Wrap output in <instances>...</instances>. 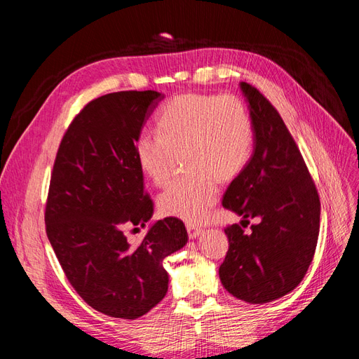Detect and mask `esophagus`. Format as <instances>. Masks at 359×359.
I'll list each match as a JSON object with an SVG mask.
<instances>
[{
	"mask_svg": "<svg viewBox=\"0 0 359 359\" xmlns=\"http://www.w3.org/2000/svg\"><path fill=\"white\" fill-rule=\"evenodd\" d=\"M187 232H189V238L194 240V238H198L202 233V229H201V227H198L196 224L187 223Z\"/></svg>",
	"mask_w": 359,
	"mask_h": 359,
	"instance_id": "1",
	"label": "esophagus"
}]
</instances>
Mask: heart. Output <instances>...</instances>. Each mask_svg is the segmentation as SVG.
<instances>
[{
    "label": "heart",
    "mask_w": 359,
    "mask_h": 359,
    "mask_svg": "<svg viewBox=\"0 0 359 359\" xmlns=\"http://www.w3.org/2000/svg\"><path fill=\"white\" fill-rule=\"evenodd\" d=\"M255 127L235 95L181 94L157 116V132H144L135 154L140 172L156 186L170 177L178 154L190 172L158 194V210L187 223H201L219 198V181H232L248 166Z\"/></svg>",
    "instance_id": "heart-1"
}]
</instances>
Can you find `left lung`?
I'll use <instances>...</instances> for the list:
<instances>
[{
    "label": "left lung",
    "instance_id": "1",
    "mask_svg": "<svg viewBox=\"0 0 359 359\" xmlns=\"http://www.w3.org/2000/svg\"><path fill=\"white\" fill-rule=\"evenodd\" d=\"M255 127L248 166L227 187L223 206L256 219L252 232L227 226L229 240L219 276L224 289L250 304L276 301L295 289L316 250L320 201L299 149L276 107L241 82Z\"/></svg>",
    "mask_w": 359,
    "mask_h": 359
}]
</instances>
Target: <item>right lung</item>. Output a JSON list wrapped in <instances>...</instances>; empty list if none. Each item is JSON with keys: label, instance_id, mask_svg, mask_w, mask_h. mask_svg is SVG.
Listing matches in <instances>:
<instances>
[{"label": "right lung", "instance_id": "obj_1", "mask_svg": "<svg viewBox=\"0 0 359 359\" xmlns=\"http://www.w3.org/2000/svg\"><path fill=\"white\" fill-rule=\"evenodd\" d=\"M165 95L119 91L99 97L64 135L46 202V233L70 285L94 310L137 319L165 298L163 260L187 244L177 217L151 224L142 243L127 229L149 222L154 203L144 190L135 147Z\"/></svg>", "mask_w": 359, "mask_h": 359}]
</instances>
